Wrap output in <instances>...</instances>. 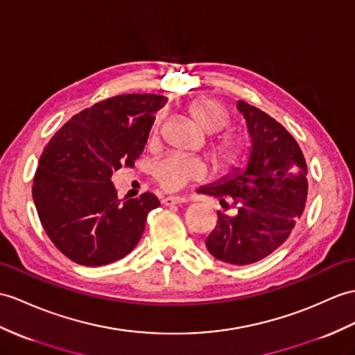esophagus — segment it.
Wrapping results in <instances>:
<instances>
[{"instance_id": "1", "label": "esophagus", "mask_w": 355, "mask_h": 355, "mask_svg": "<svg viewBox=\"0 0 355 355\" xmlns=\"http://www.w3.org/2000/svg\"><path fill=\"white\" fill-rule=\"evenodd\" d=\"M189 198L183 196V195H172V196H166L163 198L162 202L164 205H172V204H181V202H187Z\"/></svg>"}]
</instances>
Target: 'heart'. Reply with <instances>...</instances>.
<instances>
[{
	"label": "heart",
	"instance_id": "b5f03b06",
	"mask_svg": "<svg viewBox=\"0 0 355 355\" xmlns=\"http://www.w3.org/2000/svg\"><path fill=\"white\" fill-rule=\"evenodd\" d=\"M189 113L205 133H218L230 122L228 110L211 98H200L189 105ZM160 119L154 122L151 135L159 133ZM211 151L220 164H232L239 154V140L234 135H220L211 140ZM209 175V164L200 157L172 153L164 155L154 166V178L164 191L174 192L192 181H201Z\"/></svg>",
	"mask_w": 355,
	"mask_h": 355
}]
</instances>
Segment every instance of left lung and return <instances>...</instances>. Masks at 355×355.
<instances>
[{"instance_id":"1","label":"left lung","mask_w":355,"mask_h":355,"mask_svg":"<svg viewBox=\"0 0 355 355\" xmlns=\"http://www.w3.org/2000/svg\"><path fill=\"white\" fill-rule=\"evenodd\" d=\"M252 140L248 166L200 192L215 196L233 216L218 213L205 239L213 257L230 265H251L282 246L306 209L307 163L295 137L268 113L237 103Z\"/></svg>"}]
</instances>
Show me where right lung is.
<instances>
[{
	"instance_id": "1",
	"label": "right lung",
	"mask_w": 355,
	"mask_h": 355,
	"mask_svg": "<svg viewBox=\"0 0 355 355\" xmlns=\"http://www.w3.org/2000/svg\"><path fill=\"white\" fill-rule=\"evenodd\" d=\"M164 104L154 94L107 98L73 114L45 145L33 200L48 237L72 261L109 265L139 243L160 201L146 192L121 204L112 175L135 166Z\"/></svg>"
}]
</instances>
